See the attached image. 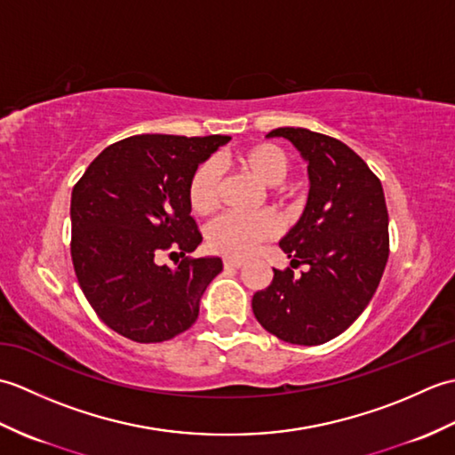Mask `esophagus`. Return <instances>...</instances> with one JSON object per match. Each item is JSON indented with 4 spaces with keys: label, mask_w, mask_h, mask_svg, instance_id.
<instances>
[{
    "label": "esophagus",
    "mask_w": 455,
    "mask_h": 455,
    "mask_svg": "<svg viewBox=\"0 0 455 455\" xmlns=\"http://www.w3.org/2000/svg\"><path fill=\"white\" fill-rule=\"evenodd\" d=\"M222 264H225L227 269H235V267H240L244 262L240 258H225L222 259Z\"/></svg>",
    "instance_id": "1"
}]
</instances>
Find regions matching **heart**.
Segmentation results:
<instances>
[{
	"instance_id": "heart-1",
	"label": "heart",
	"mask_w": 455,
	"mask_h": 455,
	"mask_svg": "<svg viewBox=\"0 0 455 455\" xmlns=\"http://www.w3.org/2000/svg\"><path fill=\"white\" fill-rule=\"evenodd\" d=\"M233 164L269 188V196L282 207H291L295 191L283 188L289 172V156L283 148L272 142H256L238 150ZM220 172L212 160L201 162L193 170L188 183V201L191 211L199 217H209L219 207ZM279 230V220L272 211H259L254 215H222L207 228V244L212 252L228 258H244L252 254L259 243L274 238Z\"/></svg>"
}]
</instances>
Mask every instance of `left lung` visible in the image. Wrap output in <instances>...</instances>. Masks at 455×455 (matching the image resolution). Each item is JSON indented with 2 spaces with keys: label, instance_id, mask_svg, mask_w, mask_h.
Listing matches in <instances>:
<instances>
[{
  "label": "left lung",
  "instance_id": "8db88e82",
  "mask_svg": "<svg viewBox=\"0 0 455 455\" xmlns=\"http://www.w3.org/2000/svg\"><path fill=\"white\" fill-rule=\"evenodd\" d=\"M267 137L291 140L308 162L303 217L279 243L291 266L252 297V311L269 334L318 346L342 334L371 301L389 258V215L379 178L338 139L301 127Z\"/></svg>",
  "mask_w": 455,
  "mask_h": 455
}]
</instances>
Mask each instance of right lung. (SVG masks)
<instances>
[{"label": "right lung", "mask_w": 455, "mask_h": 455, "mask_svg": "<svg viewBox=\"0 0 455 455\" xmlns=\"http://www.w3.org/2000/svg\"><path fill=\"white\" fill-rule=\"evenodd\" d=\"M230 137L137 134L105 148L72 191L70 254L92 308L139 344L170 340L197 321L220 258H189L203 240L189 215L193 170ZM168 251L182 262L160 267Z\"/></svg>", "instance_id": "add662e5"}]
</instances>
